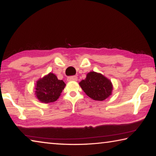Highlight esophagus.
<instances>
[{"mask_svg": "<svg viewBox=\"0 0 156 156\" xmlns=\"http://www.w3.org/2000/svg\"><path fill=\"white\" fill-rule=\"evenodd\" d=\"M78 80V77L76 76H71L67 78L68 81H76Z\"/></svg>", "mask_w": 156, "mask_h": 156, "instance_id": "1", "label": "esophagus"}]
</instances>
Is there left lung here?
<instances>
[{
  "label": "left lung",
  "instance_id": "obj_1",
  "mask_svg": "<svg viewBox=\"0 0 156 156\" xmlns=\"http://www.w3.org/2000/svg\"><path fill=\"white\" fill-rule=\"evenodd\" d=\"M80 85L89 97L95 100L102 101L112 94V84L111 81L100 73L91 72L86 78L82 80Z\"/></svg>",
  "mask_w": 156,
  "mask_h": 156
}]
</instances>
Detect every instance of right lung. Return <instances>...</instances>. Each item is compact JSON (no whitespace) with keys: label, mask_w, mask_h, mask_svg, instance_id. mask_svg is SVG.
<instances>
[{"label":"right lung","mask_w":156,"mask_h":156,"mask_svg":"<svg viewBox=\"0 0 156 156\" xmlns=\"http://www.w3.org/2000/svg\"><path fill=\"white\" fill-rule=\"evenodd\" d=\"M65 87V83L63 80H58L56 75L50 73L37 82L36 96L40 101L44 103L55 102L60 96Z\"/></svg>","instance_id":"add662e5"}]
</instances>
